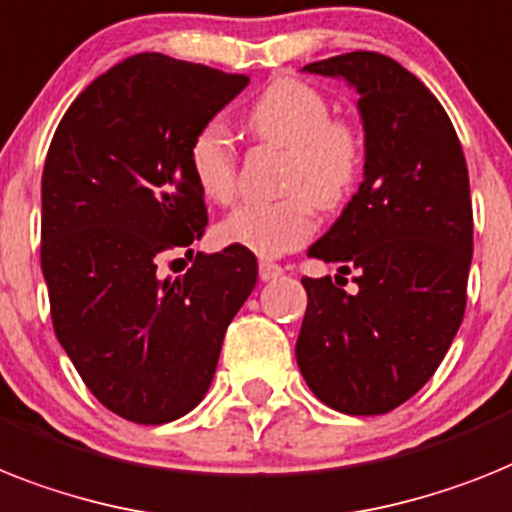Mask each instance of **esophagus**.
Returning <instances> with one entry per match:
<instances>
[{"label": "esophagus", "mask_w": 512, "mask_h": 512, "mask_svg": "<svg viewBox=\"0 0 512 512\" xmlns=\"http://www.w3.org/2000/svg\"><path fill=\"white\" fill-rule=\"evenodd\" d=\"M280 274H282V266L280 264H272V261H261V264H259V277L264 282L277 280Z\"/></svg>", "instance_id": "obj_1"}]
</instances>
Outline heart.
Returning a JSON list of instances; mask_svg holds the SVG:
<instances>
[{
    "instance_id": "1",
    "label": "heart",
    "mask_w": 512,
    "mask_h": 512,
    "mask_svg": "<svg viewBox=\"0 0 512 512\" xmlns=\"http://www.w3.org/2000/svg\"><path fill=\"white\" fill-rule=\"evenodd\" d=\"M332 109L314 86L282 78L266 86L246 114L259 141L287 151L280 190L272 204H243L217 227L219 246L264 259L303 246L316 230L314 206L332 211L353 196L363 172V141L353 125L329 120ZM190 175L211 204H227L238 185V154L222 122H206L188 149Z\"/></svg>"
}]
</instances>
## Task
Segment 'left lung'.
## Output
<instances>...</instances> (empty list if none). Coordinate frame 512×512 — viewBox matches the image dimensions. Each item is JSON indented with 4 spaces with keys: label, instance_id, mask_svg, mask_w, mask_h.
Masks as SVG:
<instances>
[{
    "label": "left lung",
    "instance_id": "1",
    "mask_svg": "<svg viewBox=\"0 0 512 512\" xmlns=\"http://www.w3.org/2000/svg\"><path fill=\"white\" fill-rule=\"evenodd\" d=\"M303 70L356 88L366 162L356 196L308 248L356 272L358 290L303 277L295 358L324 405L379 416L432 379L463 322L474 256L466 156L442 104L395 59L350 52Z\"/></svg>",
    "mask_w": 512,
    "mask_h": 512
}]
</instances>
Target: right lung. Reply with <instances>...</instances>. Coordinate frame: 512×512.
I'll return each instance as SVG.
<instances>
[{"instance_id":"1","label":"right lung","mask_w":512,"mask_h":512,"mask_svg":"<svg viewBox=\"0 0 512 512\" xmlns=\"http://www.w3.org/2000/svg\"><path fill=\"white\" fill-rule=\"evenodd\" d=\"M246 86V75L135 54L70 104L46 154L41 269L54 335L96 400L133 424H167L204 400L259 277L253 253L232 246L196 253L175 281L155 272L172 252L193 258L209 217L190 141Z\"/></svg>"}]
</instances>
